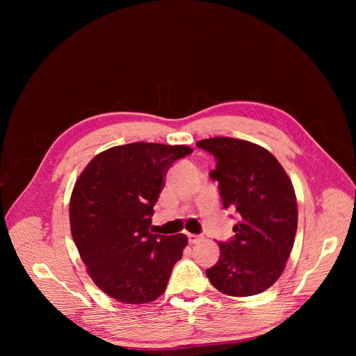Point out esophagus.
<instances>
[{"label":"esophagus","instance_id":"1","mask_svg":"<svg viewBox=\"0 0 356 356\" xmlns=\"http://www.w3.org/2000/svg\"><path fill=\"white\" fill-rule=\"evenodd\" d=\"M187 238H188V243H190V245H196V243H199V242L202 241L200 236H197V234H191V233H188V234H187Z\"/></svg>","mask_w":356,"mask_h":356}]
</instances>
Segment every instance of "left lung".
<instances>
[{
	"mask_svg": "<svg viewBox=\"0 0 356 356\" xmlns=\"http://www.w3.org/2000/svg\"><path fill=\"white\" fill-rule=\"evenodd\" d=\"M217 166L224 208L236 209L234 238L220 242V260L207 276L232 297L260 294L282 275L297 232L296 191L285 169L266 148L236 138H209L196 144Z\"/></svg>",
	"mask_w": 356,
	"mask_h": 356,
	"instance_id": "obj_1",
	"label": "left lung"
}]
</instances>
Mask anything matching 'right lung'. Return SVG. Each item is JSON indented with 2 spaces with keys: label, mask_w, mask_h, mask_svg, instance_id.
I'll use <instances>...</instances> for the list:
<instances>
[{
  "label": "right lung",
  "mask_w": 356,
  "mask_h": 356,
  "mask_svg": "<svg viewBox=\"0 0 356 356\" xmlns=\"http://www.w3.org/2000/svg\"><path fill=\"white\" fill-rule=\"evenodd\" d=\"M187 145L132 143L105 149L84 168L70 200L71 234L95 285L126 305L165 293L187 236L149 232L154 203Z\"/></svg>",
  "instance_id": "obj_1"
}]
</instances>
